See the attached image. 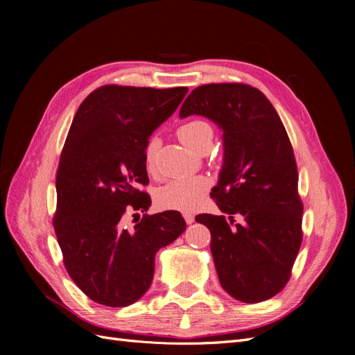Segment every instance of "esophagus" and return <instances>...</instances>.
<instances>
[{
	"mask_svg": "<svg viewBox=\"0 0 355 355\" xmlns=\"http://www.w3.org/2000/svg\"><path fill=\"white\" fill-rule=\"evenodd\" d=\"M184 218H185V222H187L188 225H191L192 222H194V214L189 213V211H185V213H184Z\"/></svg>",
	"mask_w": 355,
	"mask_h": 355,
	"instance_id": "esophagus-1",
	"label": "esophagus"
}]
</instances>
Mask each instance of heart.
I'll return each instance as SVG.
<instances>
[{"instance_id": "1", "label": "heart", "mask_w": 355, "mask_h": 355, "mask_svg": "<svg viewBox=\"0 0 355 355\" xmlns=\"http://www.w3.org/2000/svg\"><path fill=\"white\" fill-rule=\"evenodd\" d=\"M176 135L189 149L198 154L207 153L213 142V127L202 118H194V120L182 123L178 127ZM157 149L158 141L151 139L144 151L145 167L149 171L154 170ZM207 180L200 176L168 180L166 185L158 188L155 192L157 206L168 210L192 211L200 204L202 196L207 192Z\"/></svg>"}]
</instances>
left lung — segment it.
<instances>
[{
    "mask_svg": "<svg viewBox=\"0 0 355 355\" xmlns=\"http://www.w3.org/2000/svg\"><path fill=\"white\" fill-rule=\"evenodd\" d=\"M189 115L223 132V164L210 194L223 214L196 218L210 230L220 286L244 304L262 302L284 288L302 243L292 144L271 102L247 84L200 85L180 108V118Z\"/></svg>",
    "mask_w": 355,
    "mask_h": 355,
    "instance_id": "left-lung-1",
    "label": "left lung"
}]
</instances>
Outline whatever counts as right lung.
I'll list each match as a JSON object with an SVG mask.
<instances>
[{
  "instance_id": "right-lung-1",
  "label": "right lung",
  "mask_w": 355,
  "mask_h": 355,
  "mask_svg": "<svg viewBox=\"0 0 355 355\" xmlns=\"http://www.w3.org/2000/svg\"><path fill=\"white\" fill-rule=\"evenodd\" d=\"M187 87L103 85L75 114L56 175L53 220L63 263L94 302L123 308L153 283L155 254L185 231L176 210L144 214L128 230L127 210L146 211L151 198L144 151L157 127L173 114Z\"/></svg>"
}]
</instances>
